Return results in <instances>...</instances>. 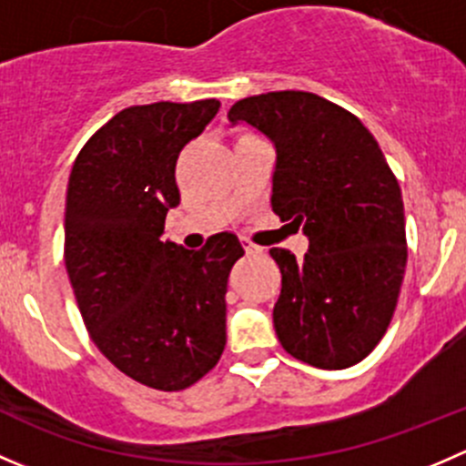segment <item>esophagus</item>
I'll return each instance as SVG.
<instances>
[{
    "mask_svg": "<svg viewBox=\"0 0 466 466\" xmlns=\"http://www.w3.org/2000/svg\"><path fill=\"white\" fill-rule=\"evenodd\" d=\"M243 248H246L248 255H259V252H261V248H259V246H255V243H250V241L243 243Z\"/></svg>",
    "mask_w": 466,
    "mask_h": 466,
    "instance_id": "esophagus-1",
    "label": "esophagus"
}]
</instances>
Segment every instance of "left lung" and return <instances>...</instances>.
I'll use <instances>...</instances> for the list:
<instances>
[{"instance_id": "left-lung-1", "label": "left lung", "mask_w": 466, "mask_h": 466, "mask_svg": "<svg viewBox=\"0 0 466 466\" xmlns=\"http://www.w3.org/2000/svg\"><path fill=\"white\" fill-rule=\"evenodd\" d=\"M228 116L275 146L272 211L309 238L304 259L270 250L281 347L320 370L360 363L392 320L408 259L401 189L377 139L351 112L295 89L241 98Z\"/></svg>"}]
</instances>
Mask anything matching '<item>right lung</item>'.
Instances as JSON below:
<instances>
[{"mask_svg":"<svg viewBox=\"0 0 466 466\" xmlns=\"http://www.w3.org/2000/svg\"><path fill=\"white\" fill-rule=\"evenodd\" d=\"M216 98L159 101L112 116L74 162L65 205V266L94 345L126 377L185 390L225 350V293L243 257L237 234L200 250L162 241L180 203V150L218 112Z\"/></svg>","mask_w":466,"mask_h":466,"instance_id":"1","label":"right lung"}]
</instances>
